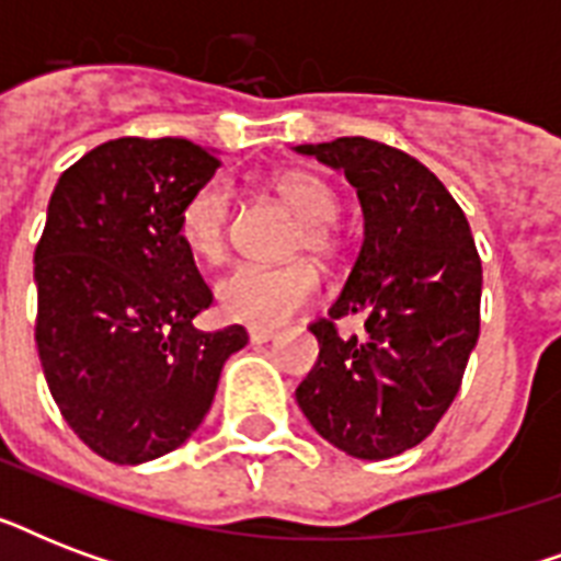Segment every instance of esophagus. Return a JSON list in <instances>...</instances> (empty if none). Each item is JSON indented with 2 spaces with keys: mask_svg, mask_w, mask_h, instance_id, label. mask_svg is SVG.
<instances>
[{
  "mask_svg": "<svg viewBox=\"0 0 561 561\" xmlns=\"http://www.w3.org/2000/svg\"><path fill=\"white\" fill-rule=\"evenodd\" d=\"M247 337H250V343H271L273 337H276V332H273V329H259V325H253V329L247 332Z\"/></svg>",
  "mask_w": 561,
  "mask_h": 561,
  "instance_id": "34e87169",
  "label": "esophagus"
}]
</instances>
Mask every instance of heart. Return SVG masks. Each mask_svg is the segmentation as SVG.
<instances>
[{"mask_svg": "<svg viewBox=\"0 0 561 561\" xmlns=\"http://www.w3.org/2000/svg\"><path fill=\"white\" fill-rule=\"evenodd\" d=\"M271 186L302 218V229L294 238V255H314L317 262H332L341 250V238L334 232L341 201L332 183L308 169H285L273 174ZM229 232L232 192L224 180H209L194 188L183 203L180 236L194 255L206 262H220L229 250ZM320 285V271L308 259L282 267L238 264L218 279L215 299L227 320L273 329L311 306Z\"/></svg>", "mask_w": 561, "mask_h": 561, "instance_id": "1", "label": "heart"}]
</instances>
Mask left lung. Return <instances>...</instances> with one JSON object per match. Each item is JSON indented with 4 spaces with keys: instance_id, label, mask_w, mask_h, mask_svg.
<instances>
[{
    "instance_id": "1",
    "label": "left lung",
    "mask_w": 561,
    "mask_h": 561,
    "mask_svg": "<svg viewBox=\"0 0 561 561\" xmlns=\"http://www.w3.org/2000/svg\"><path fill=\"white\" fill-rule=\"evenodd\" d=\"M297 151L343 171L364 211L350 279L311 325L320 358L297 401L325 443L387 460L422 443L460 390L480 334L478 247L448 188L410 153L364 136ZM352 313L365 317L364 339L333 329Z\"/></svg>"
}]
</instances>
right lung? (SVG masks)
Listing matches in <instances>:
<instances>
[{
  "instance_id": "obj_1",
  "label": "right lung",
  "mask_w": 561,
  "mask_h": 561,
  "mask_svg": "<svg viewBox=\"0 0 561 561\" xmlns=\"http://www.w3.org/2000/svg\"><path fill=\"white\" fill-rule=\"evenodd\" d=\"M188 139H113L57 180L34 250L37 352L51 399L83 445L118 466L174 451L209 413L247 332H201L211 290L180 211L218 171Z\"/></svg>"
}]
</instances>
